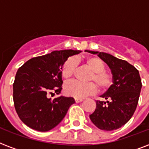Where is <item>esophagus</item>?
Wrapping results in <instances>:
<instances>
[{"label":"esophagus","mask_w":149,"mask_h":149,"mask_svg":"<svg viewBox=\"0 0 149 149\" xmlns=\"http://www.w3.org/2000/svg\"><path fill=\"white\" fill-rule=\"evenodd\" d=\"M74 100H75V102L76 103H79V102H81V101H83V98H74Z\"/></svg>","instance_id":"esophagus-1"}]
</instances>
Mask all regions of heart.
I'll return each instance as SVG.
<instances>
[{
  "label": "heart",
  "mask_w": 149,
  "mask_h": 149,
  "mask_svg": "<svg viewBox=\"0 0 149 149\" xmlns=\"http://www.w3.org/2000/svg\"><path fill=\"white\" fill-rule=\"evenodd\" d=\"M85 65L92 71L89 77V81L95 82L100 89H106L110 87L113 82V77L108 72H105V65L104 62L95 56H89L84 60ZM76 67L75 60L69 58L64 63L62 67V77L65 81H68L73 75ZM97 86L93 82L80 83L77 81H70L65 84L64 92L68 96L74 98H83L89 95L95 93Z\"/></svg>",
  "instance_id": "1"
}]
</instances>
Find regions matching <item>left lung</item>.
<instances>
[{
	"label": "left lung",
	"mask_w": 149,
	"mask_h": 149,
	"mask_svg": "<svg viewBox=\"0 0 149 149\" xmlns=\"http://www.w3.org/2000/svg\"><path fill=\"white\" fill-rule=\"evenodd\" d=\"M98 54L107 64L113 75V84L101 95L105 101H96V108L89 115L91 121L103 131L120 128L128 122L136 110L142 88L139 71L127 61L110 54L86 50Z\"/></svg>",
	"instance_id": "1"
}]
</instances>
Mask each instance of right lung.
Wrapping results in <instances>:
<instances>
[{
	"label": "right lung",
	"instance_id": "right-lung-1",
	"mask_svg": "<svg viewBox=\"0 0 149 149\" xmlns=\"http://www.w3.org/2000/svg\"><path fill=\"white\" fill-rule=\"evenodd\" d=\"M81 51L62 50L36 56L18 68L13 84V101L21 120L36 131H48L61 122L75 101L60 96L54 99L48 94L62 90V67L71 56Z\"/></svg>",
	"mask_w": 149,
	"mask_h": 149
}]
</instances>
